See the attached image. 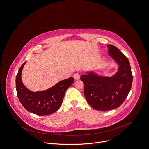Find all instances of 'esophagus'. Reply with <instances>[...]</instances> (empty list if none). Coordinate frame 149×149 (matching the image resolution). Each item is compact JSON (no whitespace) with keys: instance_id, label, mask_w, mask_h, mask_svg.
Masks as SVG:
<instances>
[{"instance_id":"34e87169","label":"esophagus","mask_w":149,"mask_h":149,"mask_svg":"<svg viewBox=\"0 0 149 149\" xmlns=\"http://www.w3.org/2000/svg\"><path fill=\"white\" fill-rule=\"evenodd\" d=\"M73 77L75 80H79L80 79V74L79 73H74L73 75Z\"/></svg>"}]
</instances>
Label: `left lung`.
Listing matches in <instances>:
<instances>
[{"mask_svg": "<svg viewBox=\"0 0 149 149\" xmlns=\"http://www.w3.org/2000/svg\"><path fill=\"white\" fill-rule=\"evenodd\" d=\"M107 47L109 56L119 65L118 72L112 77L99 76L92 72L80 77L87 102L99 111L118 108L127 97L133 82L128 58L116 47L111 44Z\"/></svg>", "mask_w": 149, "mask_h": 149, "instance_id": "8db88e82", "label": "left lung"}]
</instances>
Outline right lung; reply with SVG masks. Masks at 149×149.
<instances>
[{
  "label": "right lung",
  "mask_w": 149,
  "mask_h": 149,
  "mask_svg": "<svg viewBox=\"0 0 149 149\" xmlns=\"http://www.w3.org/2000/svg\"><path fill=\"white\" fill-rule=\"evenodd\" d=\"M25 62L19 68L16 77V89L19 100L29 112L38 115L52 114L62 104L65 91L73 83L74 78L70 77L61 80L47 90L32 92L28 89L21 80V73Z\"/></svg>",
  "instance_id": "1"
}]
</instances>
